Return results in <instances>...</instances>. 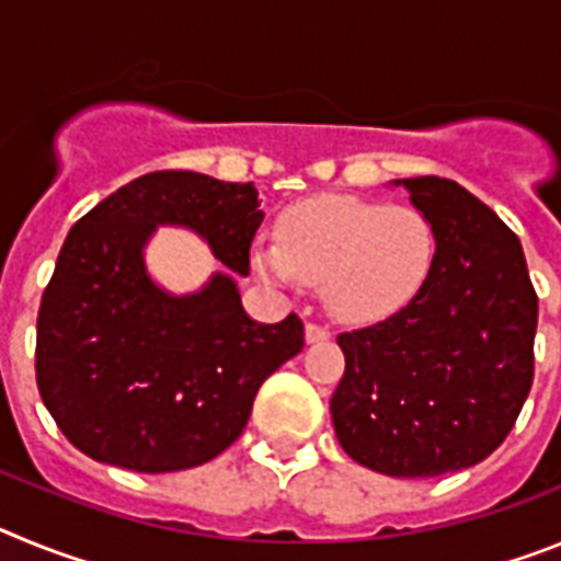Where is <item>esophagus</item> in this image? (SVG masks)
Segmentation results:
<instances>
[{
	"label": "esophagus",
	"instance_id": "esophagus-1",
	"mask_svg": "<svg viewBox=\"0 0 561 561\" xmlns=\"http://www.w3.org/2000/svg\"><path fill=\"white\" fill-rule=\"evenodd\" d=\"M331 331L325 325L317 323H306V342H329Z\"/></svg>",
	"mask_w": 561,
	"mask_h": 561
}]
</instances>
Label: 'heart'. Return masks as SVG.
<instances>
[{
    "label": "heart",
    "instance_id": "b5f03b06",
    "mask_svg": "<svg viewBox=\"0 0 561 561\" xmlns=\"http://www.w3.org/2000/svg\"><path fill=\"white\" fill-rule=\"evenodd\" d=\"M438 236L410 205L356 196H311L277 221V244H257L252 264L277 284H323L342 323H374L413 300L433 275Z\"/></svg>",
    "mask_w": 561,
    "mask_h": 561
}]
</instances>
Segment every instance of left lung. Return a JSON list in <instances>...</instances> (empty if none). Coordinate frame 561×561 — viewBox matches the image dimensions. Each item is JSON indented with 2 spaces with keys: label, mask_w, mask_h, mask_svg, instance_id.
Here are the masks:
<instances>
[{
  "label": "left lung",
  "mask_w": 561,
  "mask_h": 561,
  "mask_svg": "<svg viewBox=\"0 0 561 561\" xmlns=\"http://www.w3.org/2000/svg\"><path fill=\"white\" fill-rule=\"evenodd\" d=\"M404 185L438 236L433 275L404 309L336 336L345 374L331 396L340 447L390 478L480 463L512 433L534 381L537 291L523 244L453 180Z\"/></svg>",
  "instance_id": "8db88e82"
}]
</instances>
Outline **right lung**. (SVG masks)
I'll return each mask as SVG.
<instances>
[{"instance_id":"obj_1","label":"right lung","mask_w":561,"mask_h":561,"mask_svg":"<svg viewBox=\"0 0 561 561\" xmlns=\"http://www.w3.org/2000/svg\"><path fill=\"white\" fill-rule=\"evenodd\" d=\"M264 221L252 182L153 171L76 221L36 323L44 408L72 447L101 463L160 474L193 469L244 433L257 388L304 351L289 314L255 323L236 275ZM196 231L228 266L199 293L171 296L145 266L157 226Z\"/></svg>"}]
</instances>
